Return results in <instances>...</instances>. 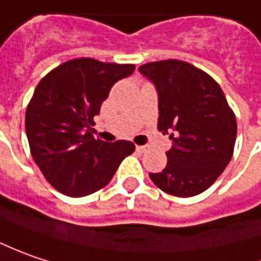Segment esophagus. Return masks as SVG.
<instances>
[{"label":"esophagus","mask_w":261,"mask_h":261,"mask_svg":"<svg viewBox=\"0 0 261 261\" xmlns=\"http://www.w3.org/2000/svg\"><path fill=\"white\" fill-rule=\"evenodd\" d=\"M145 150H147V147H144V145H138L137 147V151H139V152H144Z\"/></svg>","instance_id":"34e87169"}]
</instances>
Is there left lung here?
Returning a JSON list of instances; mask_svg holds the SVG:
<instances>
[{
	"instance_id": "1",
	"label": "left lung",
	"mask_w": 261,
	"mask_h": 261,
	"mask_svg": "<svg viewBox=\"0 0 261 261\" xmlns=\"http://www.w3.org/2000/svg\"><path fill=\"white\" fill-rule=\"evenodd\" d=\"M139 73L159 97L160 132L169 134L167 166L150 173L159 188L194 197L212 187L228 166L237 139V119L222 88L205 72L179 60L147 63Z\"/></svg>"
}]
</instances>
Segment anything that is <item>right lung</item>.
<instances>
[{
  "label": "right lung",
  "mask_w": 261,
  "mask_h": 261,
  "mask_svg": "<svg viewBox=\"0 0 261 261\" xmlns=\"http://www.w3.org/2000/svg\"><path fill=\"white\" fill-rule=\"evenodd\" d=\"M134 70V64L76 59L36 86L26 109V135L35 163L61 194L85 197L106 187L135 151L130 141L111 144L89 134L111 86Z\"/></svg>",
  "instance_id": "obj_1"
}]
</instances>
